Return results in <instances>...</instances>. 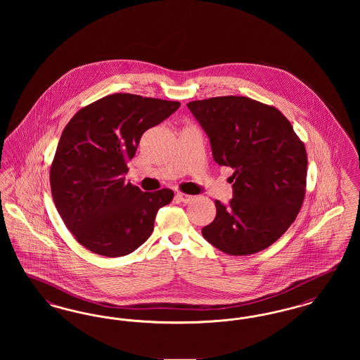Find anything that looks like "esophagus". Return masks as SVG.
<instances>
[{
  "label": "esophagus",
  "mask_w": 360,
  "mask_h": 360,
  "mask_svg": "<svg viewBox=\"0 0 360 360\" xmlns=\"http://www.w3.org/2000/svg\"><path fill=\"white\" fill-rule=\"evenodd\" d=\"M176 200L178 201H181V202H184V204H188L190 201H193V195H188V194H185V193H176Z\"/></svg>",
  "instance_id": "obj_1"
}]
</instances>
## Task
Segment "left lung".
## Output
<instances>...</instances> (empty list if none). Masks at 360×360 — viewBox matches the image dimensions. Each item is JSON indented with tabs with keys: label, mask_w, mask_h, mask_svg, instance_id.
<instances>
[{
	"label": "left lung",
	"mask_w": 360,
	"mask_h": 360,
	"mask_svg": "<svg viewBox=\"0 0 360 360\" xmlns=\"http://www.w3.org/2000/svg\"><path fill=\"white\" fill-rule=\"evenodd\" d=\"M188 108L210 139L214 160L233 170V198L229 205L214 201L216 217L202 236L232 257L266 250L304 202L308 155L302 140L275 106L248 97H213Z\"/></svg>",
	"instance_id": "obj_1"
}]
</instances>
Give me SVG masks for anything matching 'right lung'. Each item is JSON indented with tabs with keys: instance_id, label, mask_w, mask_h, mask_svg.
<instances>
[{
	"instance_id": "1",
	"label": "right lung",
	"mask_w": 360,
	"mask_h": 360,
	"mask_svg": "<svg viewBox=\"0 0 360 360\" xmlns=\"http://www.w3.org/2000/svg\"><path fill=\"white\" fill-rule=\"evenodd\" d=\"M178 101L116 93L81 108L65 127L50 169L52 198L75 240L89 251L128 255L154 231L170 188L141 191L125 182L141 135L170 117Z\"/></svg>"
}]
</instances>
